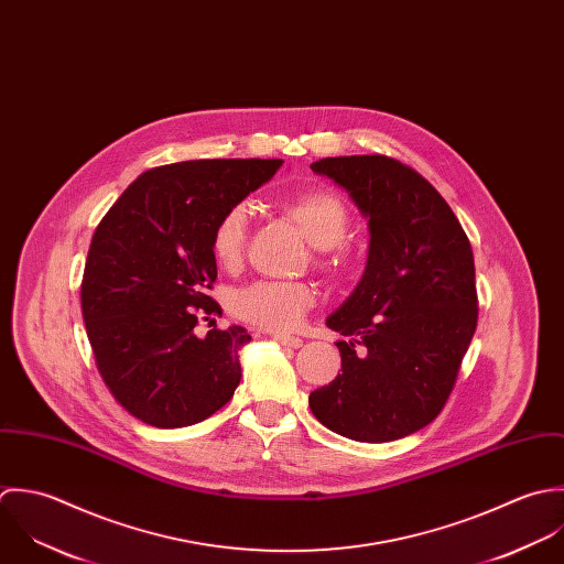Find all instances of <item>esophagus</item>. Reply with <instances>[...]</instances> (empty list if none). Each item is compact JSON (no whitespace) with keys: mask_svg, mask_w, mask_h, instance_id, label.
Masks as SVG:
<instances>
[{"mask_svg":"<svg viewBox=\"0 0 564 564\" xmlns=\"http://www.w3.org/2000/svg\"><path fill=\"white\" fill-rule=\"evenodd\" d=\"M274 339H276L279 344L288 346V348H301V346H303V339L294 338V336H283V334H276Z\"/></svg>","mask_w":564,"mask_h":564,"instance_id":"obj_1","label":"esophagus"}]
</instances>
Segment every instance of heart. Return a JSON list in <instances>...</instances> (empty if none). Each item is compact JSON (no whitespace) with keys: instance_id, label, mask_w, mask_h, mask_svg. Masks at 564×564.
I'll return each instance as SVG.
<instances>
[{"instance_id":"obj_1","label":"heart","mask_w":564,"mask_h":564,"mask_svg":"<svg viewBox=\"0 0 564 564\" xmlns=\"http://www.w3.org/2000/svg\"><path fill=\"white\" fill-rule=\"evenodd\" d=\"M283 214L294 220L307 241L321 250L323 261L341 265L346 261L339 246L350 230V212L344 200L329 189H305L281 203ZM248 241V209L235 205L226 209L212 230V252L216 261L235 270L246 252ZM316 303V292L299 281H257L235 292L230 312L250 327L288 334L294 332L305 312Z\"/></svg>"}]
</instances>
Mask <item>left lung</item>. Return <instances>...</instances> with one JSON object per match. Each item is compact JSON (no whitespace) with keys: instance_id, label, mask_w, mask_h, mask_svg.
<instances>
[{"instance_id":"left-lung-1","label":"left lung","mask_w":564,"mask_h":564,"mask_svg":"<svg viewBox=\"0 0 564 564\" xmlns=\"http://www.w3.org/2000/svg\"><path fill=\"white\" fill-rule=\"evenodd\" d=\"M312 172L348 194L370 241L357 288L327 318L344 336L341 372L310 408L357 443L405 438L445 408L477 327L468 237L445 198L394 159L332 156Z\"/></svg>"}]
</instances>
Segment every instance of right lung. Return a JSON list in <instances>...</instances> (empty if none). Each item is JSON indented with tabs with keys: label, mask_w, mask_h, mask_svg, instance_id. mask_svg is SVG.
Segmentation results:
<instances>
[{
	"label": "right lung",
	"mask_w": 564,
	"mask_h": 564,
	"mask_svg": "<svg viewBox=\"0 0 564 564\" xmlns=\"http://www.w3.org/2000/svg\"><path fill=\"white\" fill-rule=\"evenodd\" d=\"M281 159H200L143 172L96 228L83 276V318L119 405L174 430L209 419L241 379L243 327L196 334L223 314L207 294L218 265L212 230L268 183Z\"/></svg>",
	"instance_id": "add662e5"
}]
</instances>
